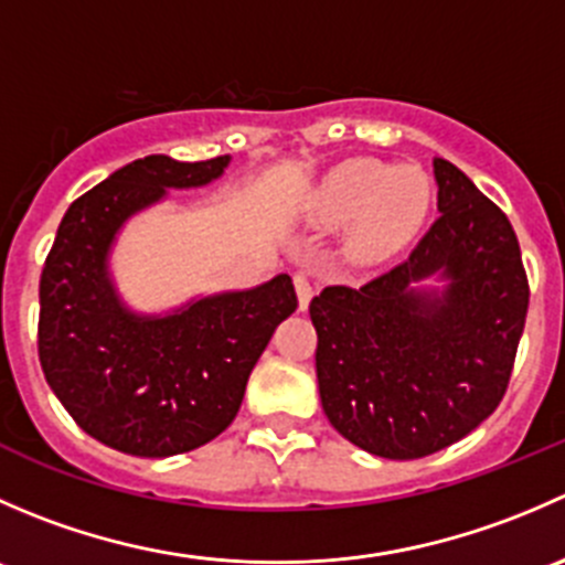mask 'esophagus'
Returning <instances> with one entry per match:
<instances>
[{"instance_id":"1","label":"esophagus","mask_w":565,"mask_h":565,"mask_svg":"<svg viewBox=\"0 0 565 565\" xmlns=\"http://www.w3.org/2000/svg\"><path fill=\"white\" fill-rule=\"evenodd\" d=\"M295 292H298V309L309 311L311 298H315V287H311V281L303 276V273L295 276Z\"/></svg>"}]
</instances>
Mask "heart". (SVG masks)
Wrapping results in <instances>:
<instances>
[{
    "instance_id": "1",
    "label": "heart",
    "mask_w": 565,
    "mask_h": 565,
    "mask_svg": "<svg viewBox=\"0 0 565 565\" xmlns=\"http://www.w3.org/2000/svg\"><path fill=\"white\" fill-rule=\"evenodd\" d=\"M429 207V180L418 169H388L377 161H347L319 182L311 218L319 226H344L347 250L377 259L402 243Z\"/></svg>"
}]
</instances>
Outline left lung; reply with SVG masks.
<instances>
[{
    "mask_svg": "<svg viewBox=\"0 0 565 565\" xmlns=\"http://www.w3.org/2000/svg\"><path fill=\"white\" fill-rule=\"evenodd\" d=\"M437 210L413 254L311 300L330 426L383 459L454 446L494 413L525 330L527 278L509 218L435 158Z\"/></svg>",
    "mask_w": 565,
    "mask_h": 565,
    "instance_id": "left-lung-1",
    "label": "left lung"
}]
</instances>
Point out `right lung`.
I'll return each mask as SVG.
<instances>
[{"instance_id": "1", "label": "right lung", "mask_w": 565, "mask_h": 565, "mask_svg": "<svg viewBox=\"0 0 565 565\" xmlns=\"http://www.w3.org/2000/svg\"><path fill=\"white\" fill-rule=\"evenodd\" d=\"M230 161L139 158L78 196L56 230L40 276V366L73 420L114 451L163 459L215 440L273 330L298 309L287 273L161 315L119 295L111 250L122 226L169 191L215 182Z\"/></svg>"}]
</instances>
